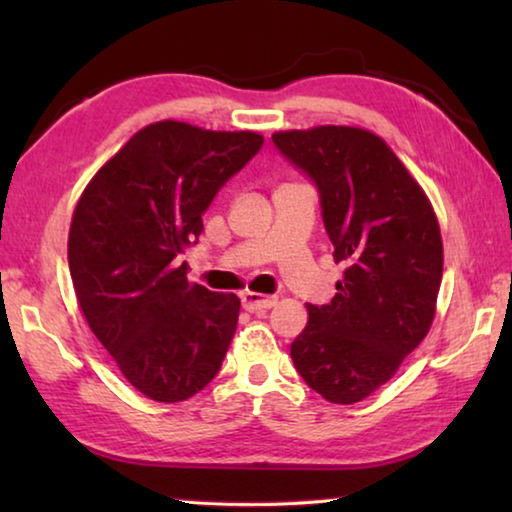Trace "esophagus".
<instances>
[{"mask_svg": "<svg viewBox=\"0 0 512 512\" xmlns=\"http://www.w3.org/2000/svg\"><path fill=\"white\" fill-rule=\"evenodd\" d=\"M241 305H244V309L250 311V314H257V311H266L275 307L277 298L262 296V293H255V291H244L241 293Z\"/></svg>", "mask_w": 512, "mask_h": 512, "instance_id": "1", "label": "esophagus"}]
</instances>
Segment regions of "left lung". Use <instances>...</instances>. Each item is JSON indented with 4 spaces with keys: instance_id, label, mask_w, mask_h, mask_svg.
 I'll return each mask as SVG.
<instances>
[{
    "instance_id": "left-lung-1",
    "label": "left lung",
    "mask_w": 512,
    "mask_h": 512,
    "mask_svg": "<svg viewBox=\"0 0 512 512\" xmlns=\"http://www.w3.org/2000/svg\"><path fill=\"white\" fill-rule=\"evenodd\" d=\"M273 142L316 183L334 262H345L332 302L307 305L291 359L327 402H361L429 334L443 280L438 216L391 146L366 128L280 131Z\"/></svg>"
}]
</instances>
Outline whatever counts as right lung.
I'll return each instance as SVG.
<instances>
[{"label":"right lung","mask_w":512,"mask_h":512,"mask_svg":"<svg viewBox=\"0 0 512 512\" xmlns=\"http://www.w3.org/2000/svg\"><path fill=\"white\" fill-rule=\"evenodd\" d=\"M262 144L253 131L155 121L94 173L74 207L67 259L76 300L121 375L153 402L203 391L230 348L239 298L189 282L178 255Z\"/></svg>","instance_id":"add662e5"}]
</instances>
